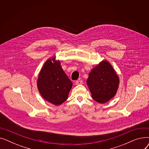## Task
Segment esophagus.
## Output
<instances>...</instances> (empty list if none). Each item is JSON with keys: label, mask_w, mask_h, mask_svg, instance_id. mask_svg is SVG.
Here are the masks:
<instances>
[{"label": "esophagus", "mask_w": 149, "mask_h": 149, "mask_svg": "<svg viewBox=\"0 0 149 149\" xmlns=\"http://www.w3.org/2000/svg\"><path fill=\"white\" fill-rule=\"evenodd\" d=\"M83 81L82 80H77L76 82H75V84L77 85H80V84H83Z\"/></svg>", "instance_id": "34e87169"}]
</instances>
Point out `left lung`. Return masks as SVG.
<instances>
[{
    "instance_id": "1",
    "label": "left lung",
    "mask_w": 149,
    "mask_h": 149,
    "mask_svg": "<svg viewBox=\"0 0 149 149\" xmlns=\"http://www.w3.org/2000/svg\"><path fill=\"white\" fill-rule=\"evenodd\" d=\"M86 83L92 98L103 104L115 96L120 79L110 63L103 60L91 70Z\"/></svg>"
}]
</instances>
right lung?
<instances>
[{
    "instance_id": "1",
    "label": "right lung",
    "mask_w": 149,
    "mask_h": 149,
    "mask_svg": "<svg viewBox=\"0 0 149 149\" xmlns=\"http://www.w3.org/2000/svg\"><path fill=\"white\" fill-rule=\"evenodd\" d=\"M41 96L54 105H60L68 99L72 83L63 70L60 61L53 57L47 60L38 74L37 81Z\"/></svg>"
}]
</instances>
